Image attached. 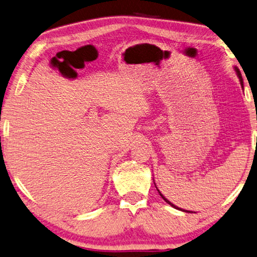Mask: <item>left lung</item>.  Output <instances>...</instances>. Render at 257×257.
Listing matches in <instances>:
<instances>
[{"label": "left lung", "instance_id": "obj_1", "mask_svg": "<svg viewBox=\"0 0 257 257\" xmlns=\"http://www.w3.org/2000/svg\"><path fill=\"white\" fill-rule=\"evenodd\" d=\"M236 69V72H237V74H238V77H239V81H240V84H241V86H242V77H241V74H240V72L238 71V69H237V68H235ZM157 191H158V193H160L161 194V197L163 198V199H164L165 200V201L167 202V203H169V204H171V206L172 207H173V208H175V209H177V210H181V211H185V210H183V209H181V208H179V207H176L175 206V204H173V203H171L170 201H169V200H167L165 197H164V195H163L161 192H160V190H158L157 189ZM185 212H189V211H185Z\"/></svg>", "mask_w": 257, "mask_h": 257}]
</instances>
